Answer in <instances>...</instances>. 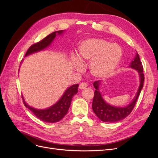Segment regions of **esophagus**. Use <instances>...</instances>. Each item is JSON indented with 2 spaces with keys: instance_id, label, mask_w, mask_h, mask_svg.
<instances>
[{
  "instance_id": "obj_1",
  "label": "esophagus",
  "mask_w": 158,
  "mask_h": 158,
  "mask_svg": "<svg viewBox=\"0 0 158 158\" xmlns=\"http://www.w3.org/2000/svg\"><path fill=\"white\" fill-rule=\"evenodd\" d=\"M88 87V84H86L85 82H82V83H81L80 84V85H79V88L80 89H84V88H87Z\"/></svg>"
}]
</instances>
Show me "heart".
<instances>
[{
	"label": "heart",
	"mask_w": 158,
	"mask_h": 158,
	"mask_svg": "<svg viewBox=\"0 0 158 158\" xmlns=\"http://www.w3.org/2000/svg\"><path fill=\"white\" fill-rule=\"evenodd\" d=\"M79 58L74 63L78 71L84 70V64L90 61V72L95 77L103 78L111 76L122 56L121 47L102 39H91L82 42L79 47Z\"/></svg>",
	"instance_id": "b5f03b06"
}]
</instances>
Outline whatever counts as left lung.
Masks as SVG:
<instances>
[{
	"label": "left lung",
	"instance_id": "1",
	"mask_svg": "<svg viewBox=\"0 0 158 158\" xmlns=\"http://www.w3.org/2000/svg\"><path fill=\"white\" fill-rule=\"evenodd\" d=\"M130 67L135 69L139 73L140 84L136 97L133 101L125 107H117L110 106L104 101L101 94L99 92V85L100 81H95L94 82V86L95 88L94 96L92 102V109L95 114L102 121L106 123H115L126 118L130 114L135 107L138 96L140 94L144 82V75L143 73V66L140 60L139 55L136 53L134 60L131 62Z\"/></svg>",
	"mask_w": 158,
	"mask_h": 158
}]
</instances>
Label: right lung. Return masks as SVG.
Returning <instances> with one entry per match:
<instances>
[{
	"instance_id": "1",
	"label": "right lung",
	"mask_w": 158,
	"mask_h": 158,
	"mask_svg": "<svg viewBox=\"0 0 158 158\" xmlns=\"http://www.w3.org/2000/svg\"><path fill=\"white\" fill-rule=\"evenodd\" d=\"M63 30L52 32L51 34L45 37L44 39L33 44L27 51L25 56L31 54L33 52L44 49L51 44V42L55 39L56 34H60V33H63ZM78 84L69 87L66 90L64 95L62 96L58 102L55 103L54 106L47 109L39 110L32 108L27 105L23 99V104H24V106L30 110L37 118L40 119L41 121L47 123L58 122L60 121L66 115V114L67 113L72 99H73L74 95L78 92Z\"/></svg>"
}]
</instances>
